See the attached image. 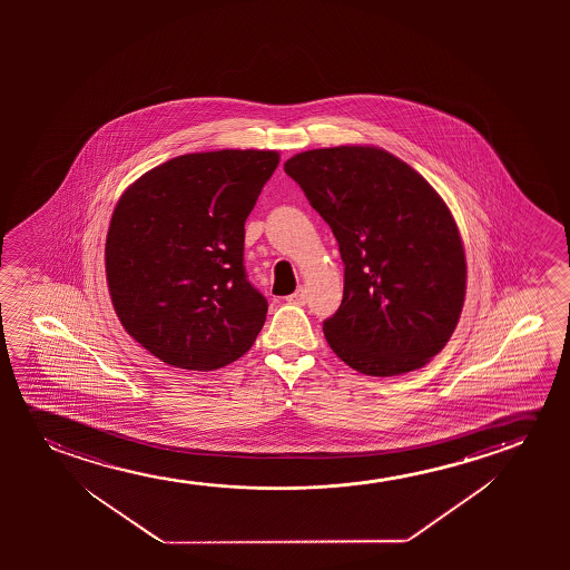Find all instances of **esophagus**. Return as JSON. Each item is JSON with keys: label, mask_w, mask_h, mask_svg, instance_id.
<instances>
[{"label": "esophagus", "mask_w": 570, "mask_h": 570, "mask_svg": "<svg viewBox=\"0 0 570 570\" xmlns=\"http://www.w3.org/2000/svg\"><path fill=\"white\" fill-rule=\"evenodd\" d=\"M288 302L294 305H305V302H307V292L299 286L292 296H288Z\"/></svg>", "instance_id": "34e87169"}]
</instances>
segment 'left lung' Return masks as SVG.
I'll list each match as a JSON object with an SVG mask.
<instances>
[{"label": "left lung", "mask_w": 570, "mask_h": 570, "mask_svg": "<svg viewBox=\"0 0 570 570\" xmlns=\"http://www.w3.org/2000/svg\"><path fill=\"white\" fill-rule=\"evenodd\" d=\"M338 242L341 307L323 321L328 346L360 374L390 377L429 364L460 321L468 265L460 229L429 180L374 146L289 157Z\"/></svg>", "instance_id": "1"}]
</instances>
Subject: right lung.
I'll use <instances>...</instances> for the list:
<instances>
[{
  "label": "right lung",
  "mask_w": 570,
  "mask_h": 570,
  "mask_svg": "<svg viewBox=\"0 0 570 570\" xmlns=\"http://www.w3.org/2000/svg\"><path fill=\"white\" fill-rule=\"evenodd\" d=\"M281 154L175 157L134 180L110 218L105 268L118 320L169 366L210 372L242 358L266 297L245 274V219Z\"/></svg>",
  "instance_id": "obj_1"
}]
</instances>
